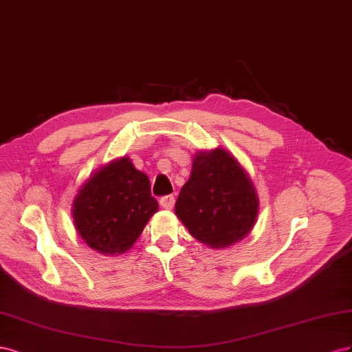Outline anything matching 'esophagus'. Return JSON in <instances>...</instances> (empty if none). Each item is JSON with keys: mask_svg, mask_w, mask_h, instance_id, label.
<instances>
[{"mask_svg": "<svg viewBox=\"0 0 352 352\" xmlns=\"http://www.w3.org/2000/svg\"><path fill=\"white\" fill-rule=\"evenodd\" d=\"M174 204H175V199L173 195H168V196H164L162 199H160V205H162V208H165V209H173Z\"/></svg>", "mask_w": 352, "mask_h": 352, "instance_id": "esophagus-1", "label": "esophagus"}]
</instances>
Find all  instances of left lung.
Segmentation results:
<instances>
[{"instance_id": "8db88e82", "label": "left lung", "mask_w": 352, "mask_h": 352, "mask_svg": "<svg viewBox=\"0 0 352 352\" xmlns=\"http://www.w3.org/2000/svg\"><path fill=\"white\" fill-rule=\"evenodd\" d=\"M258 214L252 179L228 150L195 155L192 175L175 202V215L190 234L210 249H226L250 233Z\"/></svg>"}]
</instances>
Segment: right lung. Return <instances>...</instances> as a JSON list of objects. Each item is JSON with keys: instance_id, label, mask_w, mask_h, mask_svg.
Instances as JSON below:
<instances>
[{"instance_id": "1", "label": "right lung", "mask_w": 352, "mask_h": 352, "mask_svg": "<svg viewBox=\"0 0 352 352\" xmlns=\"http://www.w3.org/2000/svg\"><path fill=\"white\" fill-rule=\"evenodd\" d=\"M159 209L148 177L128 156L94 170L72 202L78 234L98 254L122 255L133 248Z\"/></svg>"}]
</instances>
